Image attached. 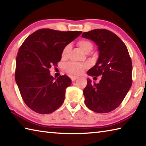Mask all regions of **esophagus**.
Returning a JSON list of instances; mask_svg holds the SVG:
<instances>
[{"label": "esophagus", "instance_id": "esophagus-1", "mask_svg": "<svg viewBox=\"0 0 146 146\" xmlns=\"http://www.w3.org/2000/svg\"><path fill=\"white\" fill-rule=\"evenodd\" d=\"M78 78V76H74V77H71V79H72V81H76L77 79Z\"/></svg>", "mask_w": 146, "mask_h": 146}]
</instances>
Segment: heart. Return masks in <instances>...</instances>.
Masks as SVG:
<instances>
[{
	"label": "heart",
	"instance_id": "b5f03b06",
	"mask_svg": "<svg viewBox=\"0 0 146 146\" xmlns=\"http://www.w3.org/2000/svg\"><path fill=\"white\" fill-rule=\"evenodd\" d=\"M78 45L79 47L80 48L81 50L84 52V53H89L93 49V44L92 43L89 41L88 40L86 39H82L78 41ZM70 50V45L68 44L65 46L62 53V57H66L69 51ZM86 67V65L81 64H77V63H69L67 65H66L65 68L66 70L68 72L72 74V75H79L81 74L84 68Z\"/></svg>",
	"mask_w": 146,
	"mask_h": 146
}]
</instances>
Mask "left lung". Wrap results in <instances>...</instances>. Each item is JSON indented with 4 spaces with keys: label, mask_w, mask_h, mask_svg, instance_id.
<instances>
[{
    "label": "left lung",
    "mask_w": 146,
    "mask_h": 146,
    "mask_svg": "<svg viewBox=\"0 0 146 146\" xmlns=\"http://www.w3.org/2000/svg\"><path fill=\"white\" fill-rule=\"evenodd\" d=\"M82 37L93 41L99 55L90 76H102L96 84L88 78L83 90L88 108L98 113L111 112L119 106L132 83V64L127 48L114 33L106 29L84 32Z\"/></svg>",
    "instance_id": "8db88e82"
}]
</instances>
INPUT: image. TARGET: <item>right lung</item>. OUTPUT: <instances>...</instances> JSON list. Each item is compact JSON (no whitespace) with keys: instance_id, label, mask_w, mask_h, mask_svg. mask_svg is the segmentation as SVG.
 Returning a JSON list of instances; mask_svg holds the SVG:
<instances>
[{"instance_id":"right-lung-1","label":"right lung","mask_w":146,"mask_h":146,"mask_svg":"<svg viewBox=\"0 0 146 146\" xmlns=\"http://www.w3.org/2000/svg\"><path fill=\"white\" fill-rule=\"evenodd\" d=\"M81 33L40 29L22 44L16 56L15 80L24 102L32 111L50 114L64 103L72 81L67 75L54 78L49 68L61 60L65 46Z\"/></svg>"}]
</instances>
